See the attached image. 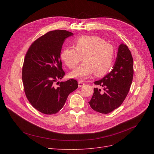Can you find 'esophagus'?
<instances>
[{"label":"esophagus","instance_id":"obj_1","mask_svg":"<svg viewBox=\"0 0 154 154\" xmlns=\"http://www.w3.org/2000/svg\"><path fill=\"white\" fill-rule=\"evenodd\" d=\"M78 84H79V85H78L79 87H82L85 85V84L82 81H79Z\"/></svg>","mask_w":154,"mask_h":154}]
</instances>
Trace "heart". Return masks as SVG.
<instances>
[{
  "instance_id": "heart-1",
  "label": "heart",
  "mask_w": 154,
  "mask_h": 154,
  "mask_svg": "<svg viewBox=\"0 0 154 154\" xmlns=\"http://www.w3.org/2000/svg\"><path fill=\"white\" fill-rule=\"evenodd\" d=\"M75 47L63 50L61 59L70 69L75 68L83 56L84 62L71 72V78L84 80L93 73L97 76L106 74L110 68L114 56L112 45L96 35H83L74 40Z\"/></svg>"
}]
</instances>
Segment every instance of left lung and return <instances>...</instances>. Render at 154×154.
Listing matches in <instances>:
<instances>
[{
    "label": "left lung",
    "mask_w": 154,
    "mask_h": 154,
    "mask_svg": "<svg viewBox=\"0 0 154 154\" xmlns=\"http://www.w3.org/2000/svg\"><path fill=\"white\" fill-rule=\"evenodd\" d=\"M133 58L128 47L122 43L119 48L114 66L110 72L94 84L103 87L94 88L88 102L91 108L101 114H109L119 107L128 93L134 75Z\"/></svg>",
    "instance_id": "8db88e82"
}]
</instances>
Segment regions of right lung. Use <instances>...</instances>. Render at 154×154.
<instances>
[{"label": "right lung", "mask_w": 154, "mask_h": 154, "mask_svg": "<svg viewBox=\"0 0 154 154\" xmlns=\"http://www.w3.org/2000/svg\"><path fill=\"white\" fill-rule=\"evenodd\" d=\"M73 35L65 30L48 32L32 44L24 59L22 78L26 95L32 106L44 114L57 113L68 95L78 87L73 79L58 82L59 86H55L65 75L60 60L62 46Z\"/></svg>", "instance_id": "1"}]
</instances>
